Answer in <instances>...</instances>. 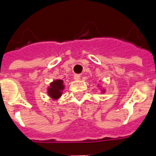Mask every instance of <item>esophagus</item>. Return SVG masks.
<instances>
[{
	"label": "esophagus",
	"mask_w": 156,
	"mask_h": 156,
	"mask_svg": "<svg viewBox=\"0 0 156 156\" xmlns=\"http://www.w3.org/2000/svg\"><path fill=\"white\" fill-rule=\"evenodd\" d=\"M81 78L80 75H78V74H75V75L74 76V78L75 79V80H79Z\"/></svg>",
	"instance_id": "obj_1"
}]
</instances>
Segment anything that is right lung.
<instances>
[{
	"label": "right lung",
	"mask_w": 156,
	"mask_h": 156,
	"mask_svg": "<svg viewBox=\"0 0 156 156\" xmlns=\"http://www.w3.org/2000/svg\"><path fill=\"white\" fill-rule=\"evenodd\" d=\"M64 89L62 80H55L50 84L48 94L53 99H58L62 95V90Z\"/></svg>",
	"instance_id": "1"
}]
</instances>
